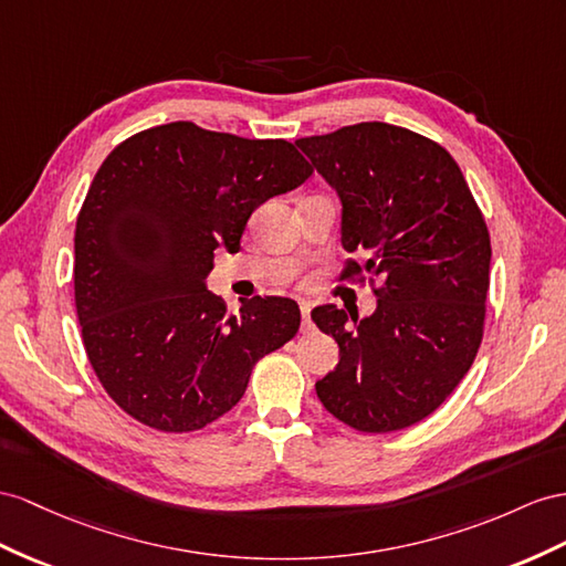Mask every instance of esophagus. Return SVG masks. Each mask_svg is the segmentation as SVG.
I'll list each match as a JSON object with an SVG mask.
<instances>
[{
	"mask_svg": "<svg viewBox=\"0 0 566 566\" xmlns=\"http://www.w3.org/2000/svg\"><path fill=\"white\" fill-rule=\"evenodd\" d=\"M301 315H303L301 329L308 332V329H311V303H308V301H301Z\"/></svg>",
	"mask_w": 566,
	"mask_h": 566,
	"instance_id": "esophagus-1",
	"label": "esophagus"
}]
</instances>
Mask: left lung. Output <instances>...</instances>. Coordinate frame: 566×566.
<instances>
[{"mask_svg": "<svg viewBox=\"0 0 566 566\" xmlns=\"http://www.w3.org/2000/svg\"><path fill=\"white\" fill-rule=\"evenodd\" d=\"M342 200L344 277L378 282L368 317L313 308L339 344L317 399L360 432L423 421L454 392L483 339L490 234L454 157L385 122L296 140Z\"/></svg>", "mask_w": 566, "mask_h": 566, "instance_id": "obj_1", "label": "left lung"}]
</instances>
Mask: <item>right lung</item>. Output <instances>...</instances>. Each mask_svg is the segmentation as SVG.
<instances>
[{
  "label": "right lung",
  "instance_id": "right-lung-1",
  "mask_svg": "<svg viewBox=\"0 0 566 566\" xmlns=\"http://www.w3.org/2000/svg\"><path fill=\"white\" fill-rule=\"evenodd\" d=\"M311 174L292 143L191 122L107 155L76 220L74 289L85 354L128 416L165 432L206 428L296 335V301L255 296L234 315L206 280L214 249L237 253L251 212Z\"/></svg>",
  "mask_w": 566,
  "mask_h": 566
}]
</instances>
